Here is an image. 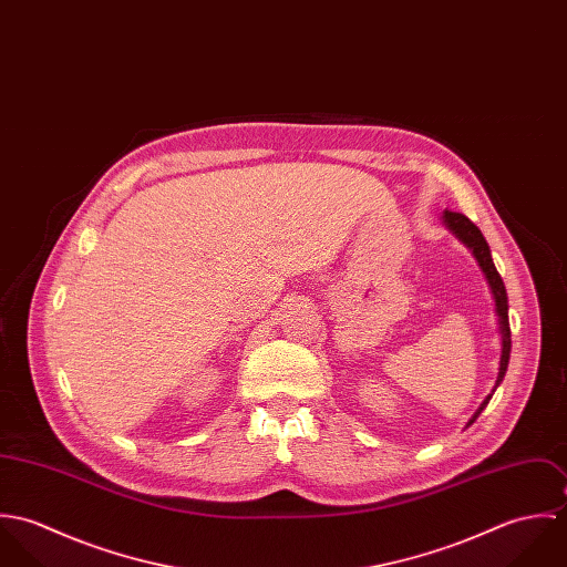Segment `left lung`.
I'll use <instances>...</instances> for the list:
<instances>
[{"label": "left lung", "instance_id": "8db88e82", "mask_svg": "<svg viewBox=\"0 0 567 567\" xmlns=\"http://www.w3.org/2000/svg\"><path fill=\"white\" fill-rule=\"evenodd\" d=\"M443 223L445 227L465 244L474 257L478 259V266L483 268L485 272L486 281L491 286V292H493V299H495V312H497V323H499V333H502V355H499V373H497V380H495V389L499 386V382L504 380V373H506V367H508V358H511V327H508V299H506V288H504V281L499 277V272L495 270V264L491 259V250H488V244H486L485 236L481 234V229L463 214L458 212H450L445 209L443 212ZM493 389V393H495ZM491 395L486 398L485 402L481 404V408L476 410V414L470 419L467 425H472L478 414L485 410L488 404Z\"/></svg>", "mask_w": 567, "mask_h": 567}]
</instances>
